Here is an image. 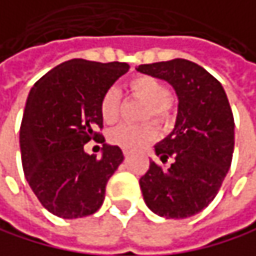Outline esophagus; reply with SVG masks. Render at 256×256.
<instances>
[{"label":"esophagus","instance_id":"1","mask_svg":"<svg viewBox=\"0 0 256 256\" xmlns=\"http://www.w3.org/2000/svg\"><path fill=\"white\" fill-rule=\"evenodd\" d=\"M130 153H132V152H130V150H129V148H122V154H124V156H126V158H127V156H129V154H130Z\"/></svg>","mask_w":256,"mask_h":256}]
</instances>
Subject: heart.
<instances>
[{"mask_svg": "<svg viewBox=\"0 0 256 256\" xmlns=\"http://www.w3.org/2000/svg\"><path fill=\"white\" fill-rule=\"evenodd\" d=\"M129 91L147 102L144 118H153L158 122L170 121L172 112L168 102L170 90L158 78L150 74L135 76L127 84ZM100 115L108 124L118 120L120 115V92L115 88H109L100 98ZM108 142L122 148H138L156 138V129L153 124H120L110 129L106 135Z\"/></svg>", "mask_w": 256, "mask_h": 256, "instance_id": "b5f03b06", "label": "heart"}]
</instances>
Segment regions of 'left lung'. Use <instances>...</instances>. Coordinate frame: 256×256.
Segmentation results:
<instances>
[{"mask_svg":"<svg viewBox=\"0 0 256 256\" xmlns=\"http://www.w3.org/2000/svg\"><path fill=\"white\" fill-rule=\"evenodd\" d=\"M138 72L166 80L178 97L174 130L154 146L140 186L147 207L166 219L204 210L218 195L234 153V116L222 84L201 66L176 58L141 64Z\"/></svg>","mask_w":256,"mask_h":256,"instance_id":"8db88e82","label":"left lung"}]
</instances>
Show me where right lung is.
Segmentation results:
<instances>
[{
  "label": "right lung",
  "instance_id": "add662e5",
  "mask_svg": "<svg viewBox=\"0 0 256 256\" xmlns=\"http://www.w3.org/2000/svg\"><path fill=\"white\" fill-rule=\"evenodd\" d=\"M127 70L126 62L74 58L31 88L19 134L20 158L30 188L49 213L76 219L102 207L106 183L124 156L97 132L103 127L100 98ZM91 139L104 144L98 160L83 150Z\"/></svg>",
  "mask_w": 256,
  "mask_h": 256
}]
</instances>
